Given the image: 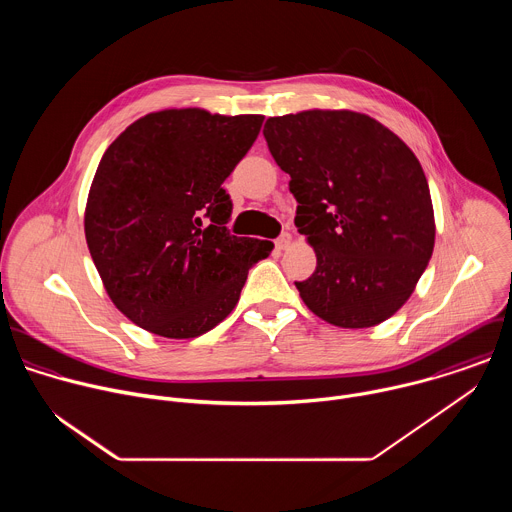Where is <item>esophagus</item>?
Here are the masks:
<instances>
[{
	"instance_id": "obj_1",
	"label": "esophagus",
	"mask_w": 512,
	"mask_h": 512,
	"mask_svg": "<svg viewBox=\"0 0 512 512\" xmlns=\"http://www.w3.org/2000/svg\"><path fill=\"white\" fill-rule=\"evenodd\" d=\"M289 243H291V235H289V233H283V235L275 241V247H277L279 251H283V249L289 247Z\"/></svg>"
}]
</instances>
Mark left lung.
I'll use <instances>...</instances> for the list:
<instances>
[{
  "mask_svg": "<svg viewBox=\"0 0 512 512\" xmlns=\"http://www.w3.org/2000/svg\"><path fill=\"white\" fill-rule=\"evenodd\" d=\"M298 200L296 227L316 271L296 281L304 304L338 328H371L413 294L435 243L423 168L377 119L348 109L269 117L263 129Z\"/></svg>",
  "mask_w": 512,
  "mask_h": 512,
  "instance_id": "1",
  "label": "left lung"
}]
</instances>
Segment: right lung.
<instances>
[{"mask_svg": "<svg viewBox=\"0 0 512 512\" xmlns=\"http://www.w3.org/2000/svg\"><path fill=\"white\" fill-rule=\"evenodd\" d=\"M263 115L164 109L133 121L103 154L85 237L115 308L164 338H196L237 306L249 269L273 243L227 231L223 182Z\"/></svg>", "mask_w": 512, "mask_h": 512, "instance_id": "1", "label": "right lung"}]
</instances>
